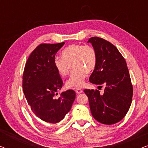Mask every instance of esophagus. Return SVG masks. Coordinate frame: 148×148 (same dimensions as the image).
Segmentation results:
<instances>
[{
  "label": "esophagus",
  "instance_id": "1",
  "mask_svg": "<svg viewBox=\"0 0 148 148\" xmlns=\"http://www.w3.org/2000/svg\"><path fill=\"white\" fill-rule=\"evenodd\" d=\"M75 92L77 94H81V93L83 92V90L80 88H76L75 89Z\"/></svg>",
  "mask_w": 148,
  "mask_h": 148
}]
</instances>
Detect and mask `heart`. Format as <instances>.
<instances>
[{
  "instance_id": "obj_1",
  "label": "heart",
  "mask_w": 148,
  "mask_h": 148,
  "mask_svg": "<svg viewBox=\"0 0 148 148\" xmlns=\"http://www.w3.org/2000/svg\"><path fill=\"white\" fill-rule=\"evenodd\" d=\"M61 57L54 59V68L60 77L69 73L71 65L72 71L66 82L68 88H78L84 84L86 73H90L95 69L97 63L96 50L90 45L73 44L64 48Z\"/></svg>"
}]
</instances>
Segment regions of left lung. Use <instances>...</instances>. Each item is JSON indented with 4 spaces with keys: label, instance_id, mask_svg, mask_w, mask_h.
<instances>
[{
    "label": "left lung",
    "instance_id": "1",
    "mask_svg": "<svg viewBox=\"0 0 148 148\" xmlns=\"http://www.w3.org/2000/svg\"><path fill=\"white\" fill-rule=\"evenodd\" d=\"M88 42L97 54L96 68L89 80L106 86L103 94L98 90H84L91 112L99 123L115 124L124 118L132 102L133 85L126 61L116 46L103 38L92 37Z\"/></svg>",
    "mask_w": 148,
    "mask_h": 148
}]
</instances>
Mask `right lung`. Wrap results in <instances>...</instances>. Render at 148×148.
I'll return each mask as SVG.
<instances>
[{"instance_id": "1", "label": "right lung", "mask_w": 148, "mask_h": 148, "mask_svg": "<svg viewBox=\"0 0 148 148\" xmlns=\"http://www.w3.org/2000/svg\"><path fill=\"white\" fill-rule=\"evenodd\" d=\"M64 42L41 44L30 54L23 74V90L27 104L34 114L50 123L60 122L69 112L75 99V92L69 90L62 92L63 82L54 68L53 62Z\"/></svg>"}]
</instances>
